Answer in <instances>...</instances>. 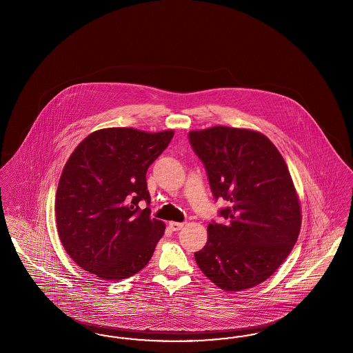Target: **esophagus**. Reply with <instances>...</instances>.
I'll return each mask as SVG.
<instances>
[{
	"label": "esophagus",
	"mask_w": 353,
	"mask_h": 353,
	"mask_svg": "<svg viewBox=\"0 0 353 353\" xmlns=\"http://www.w3.org/2000/svg\"><path fill=\"white\" fill-rule=\"evenodd\" d=\"M170 228H171V230H173V232H179V230H181L182 228H183V224H182V223L171 221V223H170Z\"/></svg>",
	"instance_id": "1"
}]
</instances>
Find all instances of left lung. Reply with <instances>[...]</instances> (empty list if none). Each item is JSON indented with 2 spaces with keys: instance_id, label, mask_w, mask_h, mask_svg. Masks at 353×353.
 <instances>
[{
  "instance_id": "obj_1",
  "label": "left lung",
  "mask_w": 353,
  "mask_h": 353,
  "mask_svg": "<svg viewBox=\"0 0 353 353\" xmlns=\"http://www.w3.org/2000/svg\"><path fill=\"white\" fill-rule=\"evenodd\" d=\"M214 198L230 207L228 224H210L205 246L195 252L204 276L228 292L255 288L289 256L301 226L299 195L289 168L263 133L217 125L190 130Z\"/></svg>"
}]
</instances>
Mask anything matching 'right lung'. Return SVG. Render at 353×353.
Returning a JSON list of instances; mask_svg holds the SVG:
<instances>
[{
  "label": "right lung",
  "mask_w": 353,
  "mask_h": 353,
  "mask_svg": "<svg viewBox=\"0 0 353 353\" xmlns=\"http://www.w3.org/2000/svg\"><path fill=\"white\" fill-rule=\"evenodd\" d=\"M174 132L98 129L64 165L55 194V220L65 252L97 277L119 281L146 267L165 224L150 219L146 172Z\"/></svg>",
  "instance_id": "right-lung-1"
}]
</instances>
